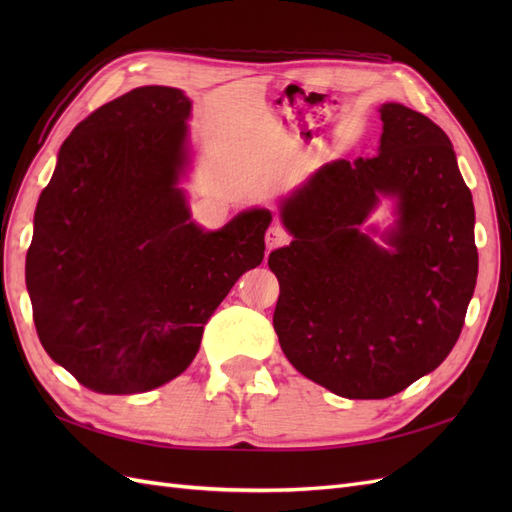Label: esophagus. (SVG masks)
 <instances>
[{
	"label": "esophagus",
	"mask_w": 512,
	"mask_h": 512,
	"mask_svg": "<svg viewBox=\"0 0 512 512\" xmlns=\"http://www.w3.org/2000/svg\"><path fill=\"white\" fill-rule=\"evenodd\" d=\"M265 239H267V247H269V250H275V247L286 245V243L290 241V235H288V230H286L282 224H271V226L267 228Z\"/></svg>",
	"instance_id": "1"
}]
</instances>
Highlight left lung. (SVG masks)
I'll return each instance as SVG.
<instances>
[{
	"instance_id": "obj_1",
	"label": "left lung",
	"mask_w": 512,
	"mask_h": 512,
	"mask_svg": "<svg viewBox=\"0 0 512 512\" xmlns=\"http://www.w3.org/2000/svg\"><path fill=\"white\" fill-rule=\"evenodd\" d=\"M380 117L376 156L322 166L286 200L294 241L269 256L286 359L348 399L391 397L436 369L478 273L472 194L448 136L401 104H382ZM378 193L400 200L393 253L358 230Z\"/></svg>"
}]
</instances>
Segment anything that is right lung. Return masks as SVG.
Returning <instances> with one entry per match:
<instances>
[{
  "mask_svg": "<svg viewBox=\"0 0 512 512\" xmlns=\"http://www.w3.org/2000/svg\"><path fill=\"white\" fill-rule=\"evenodd\" d=\"M190 100L138 87L87 115L42 190L25 277L40 344L83 386L145 393L177 378L239 277L265 258L271 213L190 222L177 188Z\"/></svg>",
  "mask_w": 512,
  "mask_h": 512,
  "instance_id": "add662e5",
  "label": "right lung"
}]
</instances>
